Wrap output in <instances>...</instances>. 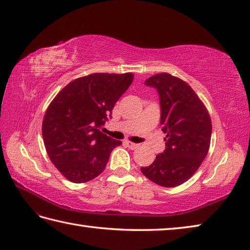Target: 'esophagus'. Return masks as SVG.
Instances as JSON below:
<instances>
[{
    "label": "esophagus",
    "instance_id": "1",
    "mask_svg": "<svg viewBox=\"0 0 250 250\" xmlns=\"http://www.w3.org/2000/svg\"><path fill=\"white\" fill-rule=\"evenodd\" d=\"M125 145L128 146L129 148H131V149H136V148H139V144H135V143H132V142H129V141H125Z\"/></svg>",
    "mask_w": 250,
    "mask_h": 250
}]
</instances>
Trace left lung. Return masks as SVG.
I'll return each instance as SVG.
<instances>
[{
	"label": "left lung",
	"instance_id": "8db88e82",
	"mask_svg": "<svg viewBox=\"0 0 250 250\" xmlns=\"http://www.w3.org/2000/svg\"><path fill=\"white\" fill-rule=\"evenodd\" d=\"M145 85L158 92L160 125L167 135L166 149L141 171L160 187H178L187 182L206 158L211 140V119L196 93L179 78L158 73L148 78Z\"/></svg>",
	"mask_w": 250,
	"mask_h": 250
}]
</instances>
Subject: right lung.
Wrapping results in <instances>:
<instances>
[{
	"instance_id": "right-lung-1",
	"label": "right lung",
	"mask_w": 250,
	"mask_h": 250,
	"mask_svg": "<svg viewBox=\"0 0 250 250\" xmlns=\"http://www.w3.org/2000/svg\"><path fill=\"white\" fill-rule=\"evenodd\" d=\"M133 81L128 73H91L63 87L47 107L42 122L46 153L73 183L91 181L104 171L121 141L101 132L121 95Z\"/></svg>"
}]
</instances>
